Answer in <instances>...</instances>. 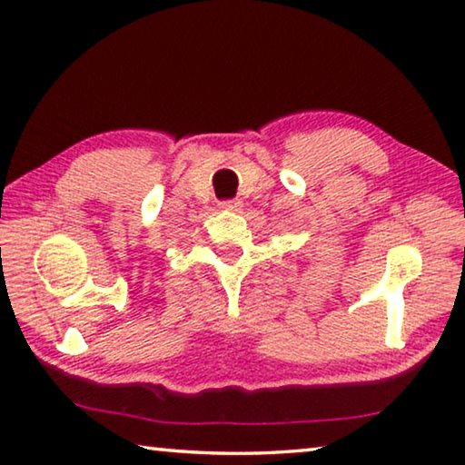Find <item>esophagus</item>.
Segmentation results:
<instances>
[{
    "mask_svg": "<svg viewBox=\"0 0 465 465\" xmlns=\"http://www.w3.org/2000/svg\"><path fill=\"white\" fill-rule=\"evenodd\" d=\"M220 205H223L224 210H239L241 202L239 200H224V202H220Z\"/></svg>",
    "mask_w": 465,
    "mask_h": 465,
    "instance_id": "obj_1",
    "label": "esophagus"
}]
</instances>
